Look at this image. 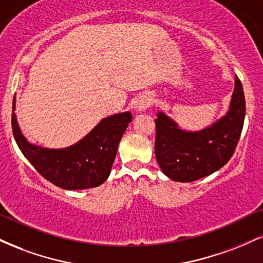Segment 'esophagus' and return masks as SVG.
<instances>
[{"label": "esophagus", "instance_id": "obj_1", "mask_svg": "<svg viewBox=\"0 0 263 263\" xmlns=\"http://www.w3.org/2000/svg\"><path fill=\"white\" fill-rule=\"evenodd\" d=\"M152 104V99H151L149 95H141L140 98L136 100L135 108L137 112H143L144 110H147Z\"/></svg>", "mask_w": 263, "mask_h": 263}]
</instances>
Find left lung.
<instances>
[{
    "label": "left lung",
    "mask_w": 263,
    "mask_h": 263,
    "mask_svg": "<svg viewBox=\"0 0 263 263\" xmlns=\"http://www.w3.org/2000/svg\"><path fill=\"white\" fill-rule=\"evenodd\" d=\"M245 111V95L237 77L228 112L203 129L186 131L158 111L155 152L163 173L174 182L189 183L224 167L240 140Z\"/></svg>",
    "instance_id": "left-lung-1"
}]
</instances>
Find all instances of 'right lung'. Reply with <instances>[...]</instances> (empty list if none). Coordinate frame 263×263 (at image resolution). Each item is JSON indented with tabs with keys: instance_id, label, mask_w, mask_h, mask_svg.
Masks as SVG:
<instances>
[{
	"instance_id": "1",
	"label": "right lung",
	"mask_w": 263,
	"mask_h": 263,
	"mask_svg": "<svg viewBox=\"0 0 263 263\" xmlns=\"http://www.w3.org/2000/svg\"><path fill=\"white\" fill-rule=\"evenodd\" d=\"M13 99L12 128L23 156L41 176L66 190L101 185L111 173L120 140L132 121L129 111L102 119L85 137L65 148H45L27 141L17 122Z\"/></svg>"
}]
</instances>
